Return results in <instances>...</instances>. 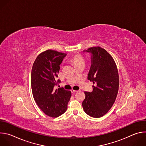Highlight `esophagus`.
<instances>
[{
    "instance_id": "1",
    "label": "esophagus",
    "mask_w": 146,
    "mask_h": 146,
    "mask_svg": "<svg viewBox=\"0 0 146 146\" xmlns=\"http://www.w3.org/2000/svg\"><path fill=\"white\" fill-rule=\"evenodd\" d=\"M77 91H78L74 90H71V92H72V94H74V93H75V92H77Z\"/></svg>"
}]
</instances>
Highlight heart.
I'll return each mask as SVG.
<instances>
[{
    "label": "heart",
    "mask_w": 146,
    "mask_h": 146,
    "mask_svg": "<svg viewBox=\"0 0 146 146\" xmlns=\"http://www.w3.org/2000/svg\"><path fill=\"white\" fill-rule=\"evenodd\" d=\"M72 60L75 66L80 64H84V59H83L82 56L79 54H77L73 55L72 58Z\"/></svg>",
    "instance_id": "1"
}]
</instances>
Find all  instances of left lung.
<instances>
[{
    "mask_svg": "<svg viewBox=\"0 0 146 146\" xmlns=\"http://www.w3.org/2000/svg\"><path fill=\"white\" fill-rule=\"evenodd\" d=\"M83 52L91 54L88 79L95 86L92 92H84L86 98L82 105L88 115L99 118L109 111L115 100L119 88L118 72L114 60L105 49L93 47Z\"/></svg>",
    "mask_w": 146,
    "mask_h": 146,
    "instance_id": "left-lung-1",
    "label": "left lung"
}]
</instances>
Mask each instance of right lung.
I'll return each instance as SVG.
<instances>
[{
  "instance_id": "right-lung-1",
  "label": "right lung",
  "mask_w": 146,
  "mask_h": 146,
  "mask_svg": "<svg viewBox=\"0 0 146 146\" xmlns=\"http://www.w3.org/2000/svg\"><path fill=\"white\" fill-rule=\"evenodd\" d=\"M66 54L48 50L40 54L33 64L31 87L33 98L40 109L46 115L57 117L68 109L71 91L64 88H55L60 82L58 74Z\"/></svg>"
}]
</instances>
